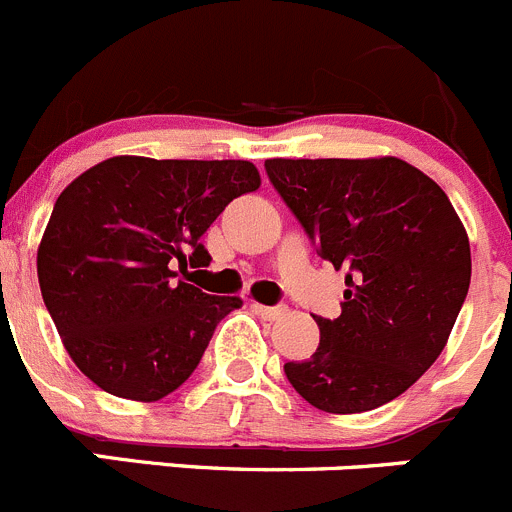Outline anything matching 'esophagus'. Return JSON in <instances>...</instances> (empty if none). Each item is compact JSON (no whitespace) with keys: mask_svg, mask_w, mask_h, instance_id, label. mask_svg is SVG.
Listing matches in <instances>:
<instances>
[{"mask_svg":"<svg viewBox=\"0 0 512 512\" xmlns=\"http://www.w3.org/2000/svg\"><path fill=\"white\" fill-rule=\"evenodd\" d=\"M252 310H255L260 318H265V321H278V318H283V315L288 313L285 305H262V303H252Z\"/></svg>","mask_w":512,"mask_h":512,"instance_id":"esophagus-1","label":"esophagus"}]
</instances>
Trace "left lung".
I'll list each match as a JSON object with an SVG mask.
<instances>
[{"label":"left lung","instance_id":"1","mask_svg":"<svg viewBox=\"0 0 512 512\" xmlns=\"http://www.w3.org/2000/svg\"><path fill=\"white\" fill-rule=\"evenodd\" d=\"M323 260L348 270L341 315L285 364L315 409L358 414L409 389L447 346L470 288V240L437 181L396 156L267 159Z\"/></svg>","mask_w":512,"mask_h":512}]
</instances>
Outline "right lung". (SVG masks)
<instances>
[{
	"instance_id": "1",
	"label": "right lung",
	"mask_w": 512,
	"mask_h": 512,
	"mask_svg": "<svg viewBox=\"0 0 512 512\" xmlns=\"http://www.w3.org/2000/svg\"><path fill=\"white\" fill-rule=\"evenodd\" d=\"M255 189L252 161L146 156H113L65 186L37 278L62 346L95 386L148 404L189 379L242 298L202 293L176 267L209 265L204 232Z\"/></svg>"
}]
</instances>
